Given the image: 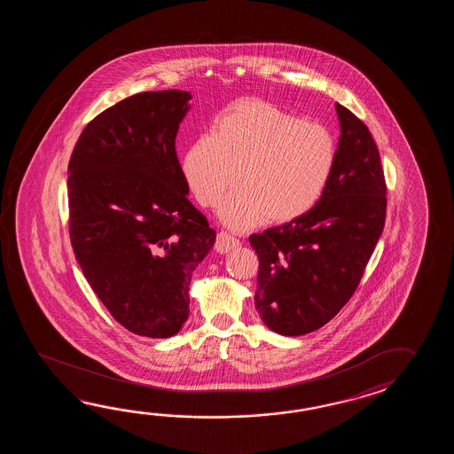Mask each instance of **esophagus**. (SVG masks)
<instances>
[{
  "mask_svg": "<svg viewBox=\"0 0 454 454\" xmlns=\"http://www.w3.org/2000/svg\"><path fill=\"white\" fill-rule=\"evenodd\" d=\"M240 247V240L235 239L231 233L227 231H219L217 233V239H215V245L214 248L217 253H229L231 250H235Z\"/></svg>",
  "mask_w": 454,
  "mask_h": 454,
  "instance_id": "34e87169",
  "label": "esophagus"
}]
</instances>
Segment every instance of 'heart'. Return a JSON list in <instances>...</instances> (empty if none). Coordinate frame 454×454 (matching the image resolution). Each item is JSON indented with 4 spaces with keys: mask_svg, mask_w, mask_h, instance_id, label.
I'll return each instance as SVG.
<instances>
[{
    "mask_svg": "<svg viewBox=\"0 0 454 454\" xmlns=\"http://www.w3.org/2000/svg\"><path fill=\"white\" fill-rule=\"evenodd\" d=\"M338 165V141L321 123L303 120L260 98H240L196 137L182 162L196 201L221 204L223 223L248 229L262 221L292 223L309 213Z\"/></svg>",
    "mask_w": 454,
    "mask_h": 454,
    "instance_id": "b5f03b06",
    "label": "heart"
}]
</instances>
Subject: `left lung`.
I'll return each mask as SVG.
<instances>
[{
    "mask_svg": "<svg viewBox=\"0 0 454 454\" xmlns=\"http://www.w3.org/2000/svg\"><path fill=\"white\" fill-rule=\"evenodd\" d=\"M338 165L319 203L250 235L260 260L254 307L268 328L301 336L334 318L357 289L385 227L386 184L367 125L336 104Z\"/></svg>",
    "mask_w": 454,
    "mask_h": 454,
    "instance_id": "8db88e82",
    "label": "left lung"
}]
</instances>
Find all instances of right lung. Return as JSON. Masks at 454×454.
<instances>
[{
	"label": "right lung",
	"mask_w": 454,
	"mask_h": 454,
	"mask_svg": "<svg viewBox=\"0 0 454 454\" xmlns=\"http://www.w3.org/2000/svg\"><path fill=\"white\" fill-rule=\"evenodd\" d=\"M186 90L141 92L97 115L68 165L69 239L97 297L128 331L170 338L215 231L188 200L175 151Z\"/></svg>",
	"instance_id": "1"
}]
</instances>
